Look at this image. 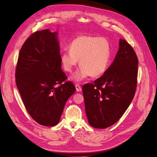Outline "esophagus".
Listing matches in <instances>:
<instances>
[{
    "instance_id": "esophagus-1",
    "label": "esophagus",
    "mask_w": 157,
    "mask_h": 157,
    "mask_svg": "<svg viewBox=\"0 0 157 157\" xmlns=\"http://www.w3.org/2000/svg\"><path fill=\"white\" fill-rule=\"evenodd\" d=\"M75 87H76V90L77 91H82V87H80V86L79 84H76V85H75Z\"/></svg>"
}]
</instances>
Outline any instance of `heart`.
I'll return each instance as SVG.
<instances>
[{
	"mask_svg": "<svg viewBox=\"0 0 157 157\" xmlns=\"http://www.w3.org/2000/svg\"><path fill=\"white\" fill-rule=\"evenodd\" d=\"M111 59V44L105 37L81 35L75 38L70 50L61 55V64L65 71L70 73L80 60V71L73 78L80 81L91 75L101 76L107 70Z\"/></svg>",
	"mask_w": 157,
	"mask_h": 157,
	"instance_id": "1",
	"label": "heart"
}]
</instances>
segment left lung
Instances as JSON below:
<instances>
[{"label":"left lung","mask_w":157,"mask_h":157,"mask_svg":"<svg viewBox=\"0 0 157 157\" xmlns=\"http://www.w3.org/2000/svg\"><path fill=\"white\" fill-rule=\"evenodd\" d=\"M138 64L132 46L121 39L115 59L102 76L82 86L86 113L92 127L108 128L124 115L135 94Z\"/></svg>","instance_id":"8db88e82"}]
</instances>
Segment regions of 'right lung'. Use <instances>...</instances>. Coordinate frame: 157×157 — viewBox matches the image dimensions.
Returning <instances> with one entry per match:
<instances>
[{
    "instance_id": "obj_1",
    "label": "right lung",
    "mask_w": 157,
    "mask_h": 157,
    "mask_svg": "<svg viewBox=\"0 0 157 157\" xmlns=\"http://www.w3.org/2000/svg\"><path fill=\"white\" fill-rule=\"evenodd\" d=\"M57 33L49 29L31 35L22 45L16 66V85L33 120L56 126L76 88L61 70Z\"/></svg>"
}]
</instances>
